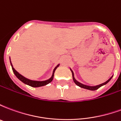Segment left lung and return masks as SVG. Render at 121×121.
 <instances>
[{"label":"left lung","instance_id":"1","mask_svg":"<svg viewBox=\"0 0 121 121\" xmlns=\"http://www.w3.org/2000/svg\"><path fill=\"white\" fill-rule=\"evenodd\" d=\"M71 69V72H72V74H73V79L74 82V83H75L78 86L80 87H82V88H84V89H88V90H91V91H95V90H96V89H98L99 88H100V87L101 86H102L106 85V84H108V83L110 81V80H111V79L112 78V77H113V76H112V77H111V78H109L108 79L106 82H104V83H102V84H99V85H97V86H89L84 85V84H82V83H80V82H79L77 81L76 79H75V78H74L73 71H72V69Z\"/></svg>","mask_w":121,"mask_h":121}]
</instances>
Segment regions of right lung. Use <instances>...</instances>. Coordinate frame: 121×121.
Wrapping results in <instances>:
<instances>
[{"label": "right lung", "mask_w": 121, "mask_h": 121, "mask_svg": "<svg viewBox=\"0 0 121 121\" xmlns=\"http://www.w3.org/2000/svg\"><path fill=\"white\" fill-rule=\"evenodd\" d=\"M9 60H10V63H11V65H12L13 72V73L15 74V75L17 76V78L19 79V80H20L22 82H23L24 84H26V85H28V86H30L31 87H38L44 86L45 85H47L48 84L50 83L52 81L53 78H54V72H55L56 69H57L58 67H59V65H60V64H58V65L56 66L55 68L54 69L52 76L50 77V78L48 79V80H44V81H36V80H30V79L26 78H25V76H23L22 75H21V74L19 73L13 68V67L12 65L11 60H10V58H9Z\"/></svg>", "instance_id": "obj_1"}]
</instances>
